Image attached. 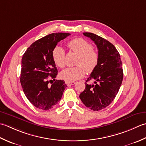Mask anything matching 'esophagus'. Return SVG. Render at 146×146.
I'll return each instance as SVG.
<instances>
[{
  "mask_svg": "<svg viewBox=\"0 0 146 146\" xmlns=\"http://www.w3.org/2000/svg\"><path fill=\"white\" fill-rule=\"evenodd\" d=\"M65 83H66V84L67 86H70V85H74L76 84L75 82H68V81H66L65 82Z\"/></svg>",
  "mask_w": 146,
  "mask_h": 146,
  "instance_id": "34e87169",
  "label": "esophagus"
}]
</instances>
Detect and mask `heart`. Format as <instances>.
<instances>
[{"mask_svg": "<svg viewBox=\"0 0 146 146\" xmlns=\"http://www.w3.org/2000/svg\"><path fill=\"white\" fill-rule=\"evenodd\" d=\"M70 50L79 55L76 65L74 67H69L62 70L60 74L61 79L68 82L75 81L82 78L86 70L91 73L96 69L99 55L93 50V46L88 41L82 38H77L68 43ZM52 58L56 65L63 68L65 65V53L64 49L60 46H56L52 52Z\"/></svg>", "mask_w": 146, "mask_h": 146, "instance_id": "1", "label": "heart"}]
</instances>
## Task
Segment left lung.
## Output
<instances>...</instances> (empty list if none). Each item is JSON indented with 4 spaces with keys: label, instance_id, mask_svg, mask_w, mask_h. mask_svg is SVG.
Returning <instances> with one entry per match:
<instances>
[{
    "label": "left lung",
    "instance_id": "8db88e82",
    "mask_svg": "<svg viewBox=\"0 0 146 146\" xmlns=\"http://www.w3.org/2000/svg\"><path fill=\"white\" fill-rule=\"evenodd\" d=\"M97 46L99 61L86 82V88L79 98L84 105L93 111H99L110 104L117 94L123 81L122 64L117 50L108 40L92 33H83Z\"/></svg>",
    "mask_w": 146,
    "mask_h": 146
}]
</instances>
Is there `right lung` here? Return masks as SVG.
<instances>
[{"label": "right lung", "instance_id": "obj_1", "mask_svg": "<svg viewBox=\"0 0 146 146\" xmlns=\"http://www.w3.org/2000/svg\"><path fill=\"white\" fill-rule=\"evenodd\" d=\"M70 35L56 33L46 35L32 43L23 56L20 82L26 98L37 108L48 110L53 108L67 87L63 80H55L58 70L52 52L59 41ZM53 80L54 82L50 85Z\"/></svg>", "mask_w": 146, "mask_h": 146}]
</instances>
